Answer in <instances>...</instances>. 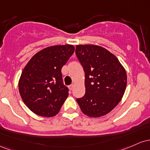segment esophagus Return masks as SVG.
<instances>
[{
	"mask_svg": "<svg viewBox=\"0 0 150 150\" xmlns=\"http://www.w3.org/2000/svg\"><path fill=\"white\" fill-rule=\"evenodd\" d=\"M73 87H74V85H73V84H71V85L69 86L68 88H69V89L70 91H71L72 89H73Z\"/></svg>",
	"mask_w": 150,
	"mask_h": 150,
	"instance_id": "34e87169",
	"label": "esophagus"
}]
</instances>
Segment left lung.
<instances>
[{
	"label": "left lung",
	"instance_id": "8db88e82",
	"mask_svg": "<svg viewBox=\"0 0 150 150\" xmlns=\"http://www.w3.org/2000/svg\"><path fill=\"white\" fill-rule=\"evenodd\" d=\"M75 52L85 72L86 93L76 98L81 110L93 117L108 113L125 93V69L115 55L98 45H76Z\"/></svg>",
	"mask_w": 150,
	"mask_h": 150
}]
</instances>
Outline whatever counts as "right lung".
I'll list each match as a JSON object with an SVG mask.
<instances>
[{
	"label": "right lung",
	"mask_w": 150,
	"mask_h": 150,
	"mask_svg": "<svg viewBox=\"0 0 150 150\" xmlns=\"http://www.w3.org/2000/svg\"><path fill=\"white\" fill-rule=\"evenodd\" d=\"M74 52L71 45L45 48L31 58L23 69L18 87L30 110L43 117L56 115L69 96L62 68Z\"/></svg>",
	"instance_id": "1"
}]
</instances>
